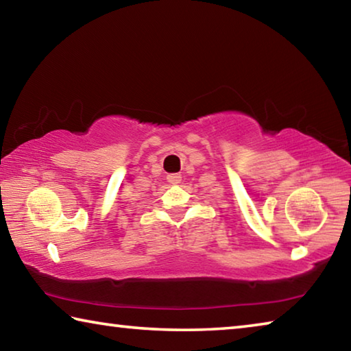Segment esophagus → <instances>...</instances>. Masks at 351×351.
<instances>
[{
    "label": "esophagus",
    "mask_w": 351,
    "mask_h": 351,
    "mask_svg": "<svg viewBox=\"0 0 351 351\" xmlns=\"http://www.w3.org/2000/svg\"><path fill=\"white\" fill-rule=\"evenodd\" d=\"M167 181L170 184H180L182 181V176L180 173H171V175H167Z\"/></svg>",
    "instance_id": "obj_1"
}]
</instances>
